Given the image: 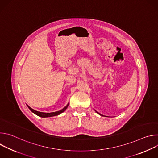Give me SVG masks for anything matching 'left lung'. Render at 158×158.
Returning a JSON list of instances; mask_svg holds the SVG:
<instances>
[{
	"label": "left lung",
	"instance_id": "left-lung-1",
	"mask_svg": "<svg viewBox=\"0 0 158 158\" xmlns=\"http://www.w3.org/2000/svg\"><path fill=\"white\" fill-rule=\"evenodd\" d=\"M96 112H97V113H98V114H99V112H97V111H96ZM100 115H101V114H100ZM101 116H102V115H101Z\"/></svg>",
	"mask_w": 158,
	"mask_h": 158
}]
</instances>
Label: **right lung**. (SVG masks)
Masks as SVG:
<instances>
[{"label": "right lung", "instance_id": "add662e5", "mask_svg": "<svg viewBox=\"0 0 158 158\" xmlns=\"http://www.w3.org/2000/svg\"><path fill=\"white\" fill-rule=\"evenodd\" d=\"M69 106V104H67L64 108H63L62 109L59 110V111H56V112H50V113H46V112H39V111H37V110H35L34 109H32L31 107H30L29 106L28 107L29 109L33 112V113H34L35 114L37 115L38 116H40L41 118H48V117H52V116H57L60 114H61L62 112H63L67 108V107H68Z\"/></svg>", "mask_w": 158, "mask_h": 158}]
</instances>
